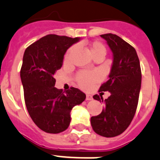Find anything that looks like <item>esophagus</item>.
I'll return each mask as SVG.
<instances>
[{"instance_id": "esophagus-1", "label": "esophagus", "mask_w": 160, "mask_h": 160, "mask_svg": "<svg viewBox=\"0 0 160 160\" xmlns=\"http://www.w3.org/2000/svg\"><path fill=\"white\" fill-rule=\"evenodd\" d=\"M92 99H93V98H92V95H89V94H87V95H86V100H87V101H92Z\"/></svg>"}]
</instances>
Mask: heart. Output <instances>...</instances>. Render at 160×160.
<instances>
[{
	"label": "heart",
	"mask_w": 160,
	"mask_h": 160,
	"mask_svg": "<svg viewBox=\"0 0 160 160\" xmlns=\"http://www.w3.org/2000/svg\"><path fill=\"white\" fill-rule=\"evenodd\" d=\"M75 50H76L75 47H70L68 50V51L65 54L64 59H63L64 63H70ZM88 50L93 59H95L97 57H100L101 59H104V57L106 55L107 53V49L103 43H101V42L98 41L93 42L88 44ZM100 79H101L100 74L97 72H80L76 76V83L82 89H88V88H91L92 84L99 81Z\"/></svg>",
	"instance_id": "1"
}]
</instances>
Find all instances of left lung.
Here are the masks:
<instances>
[{
  "label": "left lung",
  "instance_id": "left-lung-1",
  "mask_svg": "<svg viewBox=\"0 0 160 160\" xmlns=\"http://www.w3.org/2000/svg\"><path fill=\"white\" fill-rule=\"evenodd\" d=\"M113 52V60L109 79L101 84L99 92H109L105 101L96 94L93 98L105 103L103 110L92 117L94 131L106 138L115 137L127 129L135 114L141 88L142 72L139 59L131 45L113 34H101Z\"/></svg>",
  "mask_w": 160,
  "mask_h": 160
}]
</instances>
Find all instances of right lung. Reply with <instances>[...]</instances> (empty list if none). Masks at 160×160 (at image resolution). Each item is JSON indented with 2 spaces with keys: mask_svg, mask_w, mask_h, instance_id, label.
Segmentation results:
<instances>
[{
  "mask_svg": "<svg viewBox=\"0 0 160 160\" xmlns=\"http://www.w3.org/2000/svg\"><path fill=\"white\" fill-rule=\"evenodd\" d=\"M79 39L48 34L29 46L23 55L20 76L26 109L36 126L49 134L67 130L72 109L86 98L78 88L63 92L55 87L54 75L63 65L65 52Z\"/></svg>",
  "mask_w": 160,
  "mask_h": 160,
  "instance_id": "right-lung-1",
  "label": "right lung"
}]
</instances>
